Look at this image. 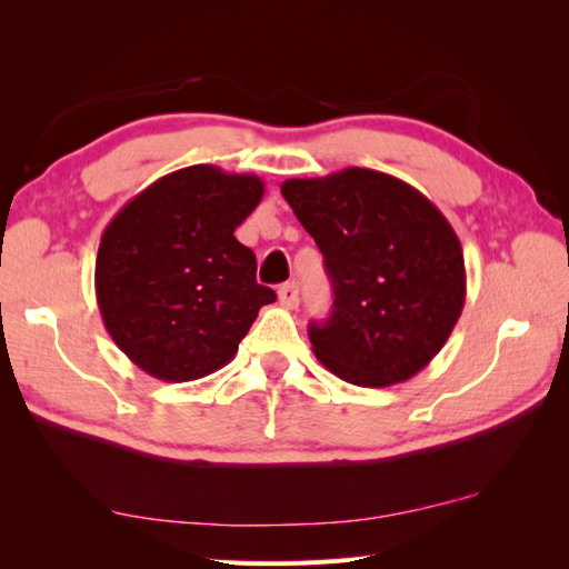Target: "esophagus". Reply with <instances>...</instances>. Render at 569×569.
Instances as JSON below:
<instances>
[{
  "mask_svg": "<svg viewBox=\"0 0 569 569\" xmlns=\"http://www.w3.org/2000/svg\"><path fill=\"white\" fill-rule=\"evenodd\" d=\"M278 303H281L288 310L298 308V286L296 283H283L281 288H278Z\"/></svg>",
  "mask_w": 569,
  "mask_h": 569,
  "instance_id": "1",
  "label": "esophagus"
}]
</instances>
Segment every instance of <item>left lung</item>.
Segmentation results:
<instances>
[{
  "instance_id": "obj_1",
  "label": "left lung",
  "mask_w": 569,
  "mask_h": 569,
  "mask_svg": "<svg viewBox=\"0 0 569 569\" xmlns=\"http://www.w3.org/2000/svg\"><path fill=\"white\" fill-rule=\"evenodd\" d=\"M332 281L312 352L347 383L383 389L426 369L462 316L467 271L447 217L413 186L345 168L281 186Z\"/></svg>"
}]
</instances>
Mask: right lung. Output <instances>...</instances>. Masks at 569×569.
<instances>
[{
  "instance_id": "add662e5",
  "label": "right lung",
  "mask_w": 569,
  "mask_h": 569,
  "mask_svg": "<svg viewBox=\"0 0 569 569\" xmlns=\"http://www.w3.org/2000/svg\"><path fill=\"white\" fill-rule=\"evenodd\" d=\"M261 198L259 176L200 163L143 188L107 224L94 261L100 316L149 377L180 383L222 369L276 300L234 237Z\"/></svg>"
}]
</instances>
